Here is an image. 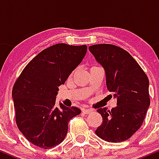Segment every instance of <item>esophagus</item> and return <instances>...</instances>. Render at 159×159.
Segmentation results:
<instances>
[{"label": "esophagus", "mask_w": 159, "mask_h": 159, "mask_svg": "<svg viewBox=\"0 0 159 159\" xmlns=\"http://www.w3.org/2000/svg\"><path fill=\"white\" fill-rule=\"evenodd\" d=\"M82 112L84 113V114H90L91 112H92V110H90V109H82Z\"/></svg>", "instance_id": "1"}]
</instances>
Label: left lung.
Here are the masks:
<instances>
[{
    "instance_id": "left-lung-1",
    "label": "left lung",
    "mask_w": 159,
    "mask_h": 159,
    "mask_svg": "<svg viewBox=\"0 0 159 159\" xmlns=\"http://www.w3.org/2000/svg\"><path fill=\"white\" fill-rule=\"evenodd\" d=\"M89 50L105 69L107 90L117 98V106L111 111L97 110L103 120L95 132L105 141H125L140 129L148 110V77L131 54L119 46L97 44Z\"/></svg>"
}]
</instances>
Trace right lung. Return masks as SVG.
Segmentation results:
<instances>
[{"mask_svg":"<svg viewBox=\"0 0 159 159\" xmlns=\"http://www.w3.org/2000/svg\"><path fill=\"white\" fill-rule=\"evenodd\" d=\"M87 47L58 43L36 55L12 88L16 125L29 142L45 149L64 140L69 121L81 114L76 107H56L58 87L81 63Z\"/></svg>","mask_w":159,"mask_h":159,"instance_id":"obj_1","label":"right lung"}]
</instances>
